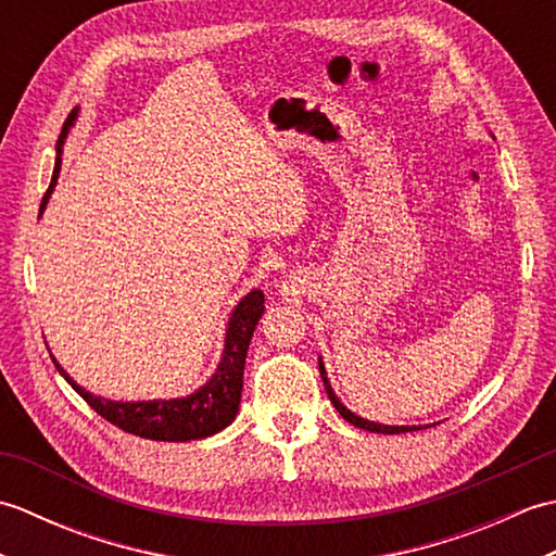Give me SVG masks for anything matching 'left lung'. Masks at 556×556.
I'll list each match as a JSON object with an SVG mask.
<instances>
[{"instance_id":"left-lung-1","label":"left lung","mask_w":556,"mask_h":556,"mask_svg":"<svg viewBox=\"0 0 556 556\" xmlns=\"http://www.w3.org/2000/svg\"><path fill=\"white\" fill-rule=\"evenodd\" d=\"M320 375H323V382H325V389H327V396H329V401H332V404H334V408L339 410V416L344 418V420H349L351 425H356V428L368 430V432H382V434H401V432L422 430V428H416V425H382V422H372V420H365V418L356 416V413H351V410L337 399L332 384H329V380H327V372H325L323 361H320Z\"/></svg>"}]
</instances>
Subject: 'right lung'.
Listing matches in <instances>:
<instances>
[{"mask_svg":"<svg viewBox=\"0 0 556 556\" xmlns=\"http://www.w3.org/2000/svg\"><path fill=\"white\" fill-rule=\"evenodd\" d=\"M76 116H78V108L68 114L62 134H59L54 174H52L50 188H47V193L40 203V215L56 186L59 167H62V148L68 136V128L76 122ZM263 313H265V293L260 289H253L248 296L239 301V305H236L229 317L222 361L217 365L215 375H212L203 387L195 389L193 394L181 396V399H157V401L102 399L78 387L74 382V377H68V372L56 363L54 356L52 361L56 365V370L64 375V380L88 401L90 408L98 410L104 420H110L124 432H131L136 437H143V440H155V442L203 440V437H210L227 428V425L236 418V413H239L245 353H248V344H251V337L255 332V325L260 317H263Z\"/></svg>","mask_w":556,"mask_h":556,"instance_id":"1","label":"right lung"}]
</instances>
